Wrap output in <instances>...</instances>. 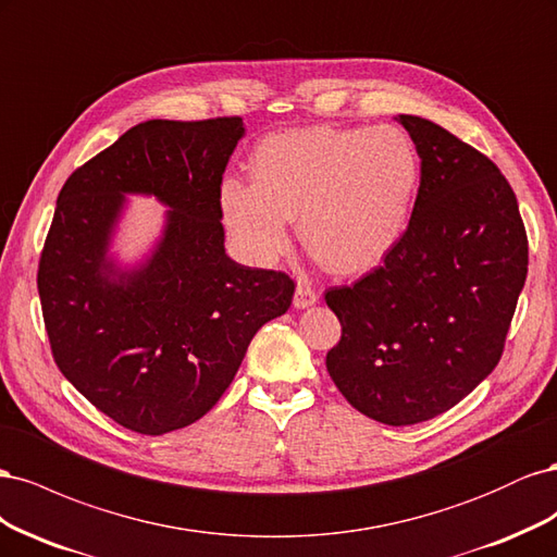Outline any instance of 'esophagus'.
Returning <instances> with one entry per match:
<instances>
[{"label":"esophagus","instance_id":"34e87169","mask_svg":"<svg viewBox=\"0 0 557 557\" xmlns=\"http://www.w3.org/2000/svg\"><path fill=\"white\" fill-rule=\"evenodd\" d=\"M318 301V290L315 285L307 278H299L297 281V290H295V307L297 309H309Z\"/></svg>","mask_w":557,"mask_h":557}]
</instances>
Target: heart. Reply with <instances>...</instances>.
Segmentation results:
<instances>
[{"instance_id": "1", "label": "heart", "mask_w": 557, "mask_h": 557, "mask_svg": "<svg viewBox=\"0 0 557 557\" xmlns=\"http://www.w3.org/2000/svg\"><path fill=\"white\" fill-rule=\"evenodd\" d=\"M252 181L225 178L221 211L248 258L274 262L299 232L332 272L383 262L407 232L420 160L407 132L309 127L272 134L250 158Z\"/></svg>"}]
</instances>
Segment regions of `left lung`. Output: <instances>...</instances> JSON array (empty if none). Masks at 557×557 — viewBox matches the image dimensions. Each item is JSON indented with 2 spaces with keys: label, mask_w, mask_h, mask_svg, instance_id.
<instances>
[{
  "label": "left lung",
  "mask_w": 557,
  "mask_h": 557,
  "mask_svg": "<svg viewBox=\"0 0 557 557\" xmlns=\"http://www.w3.org/2000/svg\"><path fill=\"white\" fill-rule=\"evenodd\" d=\"M420 158L407 232L350 288L325 293L342 323L327 372L360 413L416 425L465 399L502 358L528 276V237L507 178L476 148L397 115Z\"/></svg>",
  "instance_id": "obj_1"
}]
</instances>
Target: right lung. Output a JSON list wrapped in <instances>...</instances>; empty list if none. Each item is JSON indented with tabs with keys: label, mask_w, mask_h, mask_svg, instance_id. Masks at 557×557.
Wrapping results in <instances>:
<instances>
[{
	"label": "right lung",
	"mask_w": 557,
	"mask_h": 557,
	"mask_svg": "<svg viewBox=\"0 0 557 557\" xmlns=\"http://www.w3.org/2000/svg\"><path fill=\"white\" fill-rule=\"evenodd\" d=\"M242 117L148 121L66 178L39 262V297L64 379L132 432L195 423L223 397L256 332L295 283L225 252L221 183ZM168 211L145 256L112 250L128 197Z\"/></svg>",
	"instance_id": "add662e5"
}]
</instances>
